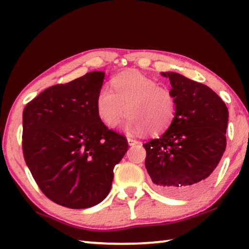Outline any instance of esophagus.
<instances>
[{
	"label": "esophagus",
	"mask_w": 249,
	"mask_h": 249,
	"mask_svg": "<svg viewBox=\"0 0 249 249\" xmlns=\"http://www.w3.org/2000/svg\"><path fill=\"white\" fill-rule=\"evenodd\" d=\"M127 142H128V145L129 146H134V145H137L138 142L133 140V138H127Z\"/></svg>",
	"instance_id": "1"
}]
</instances>
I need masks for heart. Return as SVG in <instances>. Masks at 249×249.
<instances>
[{
	"label": "heart",
	"instance_id": "heart-1",
	"mask_svg": "<svg viewBox=\"0 0 249 249\" xmlns=\"http://www.w3.org/2000/svg\"><path fill=\"white\" fill-rule=\"evenodd\" d=\"M112 89L100 88L95 105L101 120L115 127L127 113L124 128L129 134H157L171 124L176 113V100L171 92L147 75L137 71L117 74Z\"/></svg>",
	"mask_w": 249,
	"mask_h": 249
}]
</instances>
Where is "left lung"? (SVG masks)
<instances>
[{"label":"left lung","instance_id":"obj_1","mask_svg":"<svg viewBox=\"0 0 249 249\" xmlns=\"http://www.w3.org/2000/svg\"><path fill=\"white\" fill-rule=\"evenodd\" d=\"M169 78L176 113L169 127L145 142V167L155 187L170 196L187 197L203 191L226 147L229 109L205 84L177 72Z\"/></svg>","mask_w":249,"mask_h":249}]
</instances>
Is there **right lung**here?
<instances>
[{"mask_svg":"<svg viewBox=\"0 0 249 249\" xmlns=\"http://www.w3.org/2000/svg\"><path fill=\"white\" fill-rule=\"evenodd\" d=\"M105 72L92 71L41 92L23 111L24 158L44 195L59 205L87 209L107 196L113 169L127 151L96 111Z\"/></svg>","mask_w":249,"mask_h":249,"instance_id":"1","label":"right lung"}]
</instances>
